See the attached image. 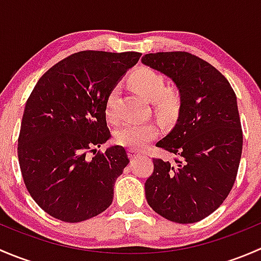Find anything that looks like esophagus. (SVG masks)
<instances>
[{
    "label": "esophagus",
    "instance_id": "esophagus-1",
    "mask_svg": "<svg viewBox=\"0 0 261 261\" xmlns=\"http://www.w3.org/2000/svg\"><path fill=\"white\" fill-rule=\"evenodd\" d=\"M139 154H140V152H139V151H136V150L128 149V156H130L131 159H133V158H136V156H138Z\"/></svg>",
    "mask_w": 261,
    "mask_h": 261
}]
</instances>
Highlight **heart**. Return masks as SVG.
Segmentation results:
<instances>
[{"label": "heart", "mask_w": 261, "mask_h": 261, "mask_svg": "<svg viewBox=\"0 0 261 261\" xmlns=\"http://www.w3.org/2000/svg\"><path fill=\"white\" fill-rule=\"evenodd\" d=\"M131 88L151 101L152 112L159 118H170L179 110L181 96L175 86H165V78L162 73L149 67H140L128 77ZM118 89L114 87L105 101V114L109 120L116 118V101ZM159 135L155 123H125L116 131L115 140L120 145L133 150H140Z\"/></svg>", "instance_id": "obj_1"}]
</instances>
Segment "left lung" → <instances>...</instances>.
Returning a JSON list of instances; mask_svg holds the SVG:
<instances>
[{"label":"left lung","instance_id":"obj_1","mask_svg":"<svg viewBox=\"0 0 261 261\" xmlns=\"http://www.w3.org/2000/svg\"><path fill=\"white\" fill-rule=\"evenodd\" d=\"M141 62L172 78L181 96L177 123L156 144L175 158H152L146 201L173 222H198L223 203L238 175L243 130L236 94L222 73L191 53H150Z\"/></svg>","mask_w":261,"mask_h":261}]
</instances>
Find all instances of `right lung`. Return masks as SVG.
I'll use <instances>...</instances> for the list:
<instances>
[{
    "instance_id": "right-lung-1",
    "label": "right lung",
    "mask_w": 261,
    "mask_h": 261,
    "mask_svg": "<svg viewBox=\"0 0 261 261\" xmlns=\"http://www.w3.org/2000/svg\"><path fill=\"white\" fill-rule=\"evenodd\" d=\"M140 57L138 51L74 53L44 73L31 92L17 156L29 193L51 217L81 222L112 203L115 181L130 160L122 146L96 150L111 135L105 101Z\"/></svg>"
}]
</instances>
